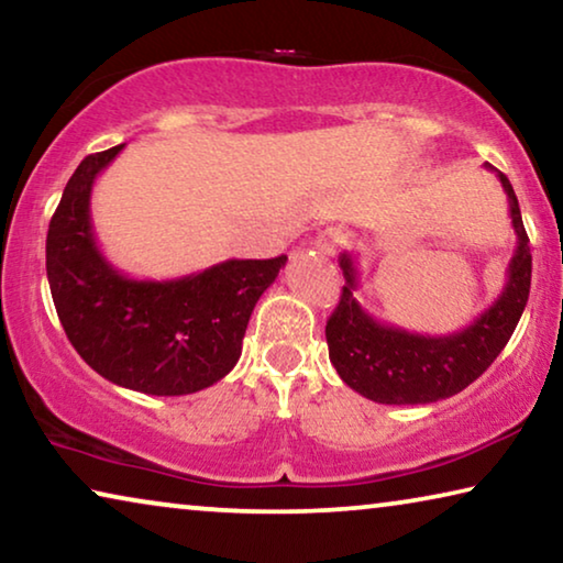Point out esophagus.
I'll list each match as a JSON object with an SVG mask.
<instances>
[{
	"mask_svg": "<svg viewBox=\"0 0 563 563\" xmlns=\"http://www.w3.org/2000/svg\"><path fill=\"white\" fill-rule=\"evenodd\" d=\"M341 245H343V233L338 228H325L316 235V247L325 255H333Z\"/></svg>",
	"mask_w": 563,
	"mask_h": 563,
	"instance_id": "1",
	"label": "esophagus"
}]
</instances>
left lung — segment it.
<instances>
[{"mask_svg": "<svg viewBox=\"0 0 563 563\" xmlns=\"http://www.w3.org/2000/svg\"><path fill=\"white\" fill-rule=\"evenodd\" d=\"M498 180L511 210L516 253L508 263L501 296L459 333L433 338L378 323L355 298L358 271L353 255H341L338 263L345 285L338 308L328 318L325 341L330 363L355 394L388 406L435 404L461 394L504 351L529 300L531 247L514 187L504 173H498Z\"/></svg>", "mask_w": 563, "mask_h": 563, "instance_id": "8db88e82", "label": "left lung"}]
</instances>
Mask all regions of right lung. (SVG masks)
I'll use <instances>...</instances> for the list:
<instances>
[{
    "mask_svg": "<svg viewBox=\"0 0 563 563\" xmlns=\"http://www.w3.org/2000/svg\"><path fill=\"white\" fill-rule=\"evenodd\" d=\"M124 145L87 155L47 230L59 323L89 368L147 396H187L235 368L255 302L288 257L225 261L175 280H135L100 253L89 218L97 175Z\"/></svg>",
    "mask_w": 563,
    "mask_h": 563,
    "instance_id": "obj_1",
    "label": "right lung"
}]
</instances>
